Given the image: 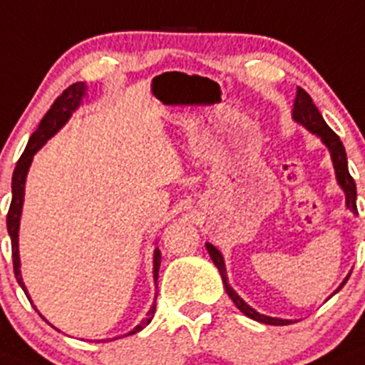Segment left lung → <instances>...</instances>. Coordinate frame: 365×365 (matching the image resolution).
<instances>
[{
	"mask_svg": "<svg viewBox=\"0 0 365 365\" xmlns=\"http://www.w3.org/2000/svg\"><path fill=\"white\" fill-rule=\"evenodd\" d=\"M292 115H294L295 120L301 122V124L304 125L308 131L318 134V136L322 138V141L327 145L329 152H331V157H332V163H334L337 182H339L341 189H343L344 194H346V206L351 210V212L356 213V187H355V180L351 178L350 171H348L346 152H344L343 143H341L339 136H337V134L332 131L331 128H329L327 122H325L324 117H322V113L318 112V108L314 106L312 96H309L304 89H301V87H297V96H295L294 113ZM206 248H208V253H210V257H212L213 264L218 267V271H220L222 282H224V287H225V290H227V295L232 299V302L237 306V309H240L241 313L247 314L248 318H253V320L260 322V324H267V325H289V324H292L290 320H279V318L266 317V314L257 313L255 309L250 308V306H248L247 302H245L243 299H241L240 295H237L231 289V287H229L227 274H225L224 259H222V253L218 252L217 248H215L213 245H210V243H206ZM348 278H350V276H348ZM346 279L341 283L339 289H343V285L346 283ZM339 289H337V290H339ZM337 290H336V292H337Z\"/></svg>",
	"mask_w": 365,
	"mask_h": 365,
	"instance_id": "8db88e82",
	"label": "left lung"
}]
</instances>
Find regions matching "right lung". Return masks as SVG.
<instances>
[{"label": "right lung", "mask_w": 365, "mask_h": 365, "mask_svg": "<svg viewBox=\"0 0 365 365\" xmlns=\"http://www.w3.org/2000/svg\"><path fill=\"white\" fill-rule=\"evenodd\" d=\"M83 91H86V86L83 82H76L71 83L66 91H63V94L53 101V105L51 106L45 117L41 118L40 125H38L36 131L33 133V136L29 138V143L26 147L24 153L21 155V159L17 160V166L14 170V176H11V202L9 208V215H6V227H9V234L11 240V259H14V273L15 278H17L19 285L24 289L26 287L22 283L21 278V260H19V220H21V212H22V201H24V183H26V175H28L29 164L33 160V155L38 152V148H41V145H45V141L56 134V131H59V128H63L64 122L70 118V115L73 110L78 106L80 99H82ZM159 266H160V252L155 250V255H153V278H159ZM29 299V297H28ZM153 313H155V304L152 306V309L148 312L147 318L141 322L140 325L133 329L128 336L136 334L140 332L141 329L147 327L148 324L152 322Z\"/></svg>", "instance_id": "1"}]
</instances>
